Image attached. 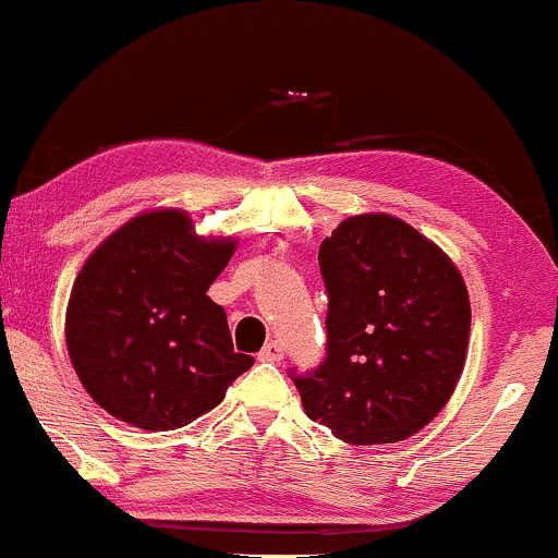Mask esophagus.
Segmentation results:
<instances>
[{
    "label": "esophagus",
    "instance_id": "obj_1",
    "mask_svg": "<svg viewBox=\"0 0 558 558\" xmlns=\"http://www.w3.org/2000/svg\"><path fill=\"white\" fill-rule=\"evenodd\" d=\"M260 361H271V363H281V359H284V348H281V342L271 340L263 345V350L258 353Z\"/></svg>",
    "mask_w": 558,
    "mask_h": 558
}]
</instances>
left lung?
Returning a JSON list of instances; mask_svg holds the SVG:
<instances>
[{
	"instance_id": "obj_1",
	"label": "left lung",
	"mask_w": 558,
	"mask_h": 558,
	"mask_svg": "<svg viewBox=\"0 0 558 558\" xmlns=\"http://www.w3.org/2000/svg\"><path fill=\"white\" fill-rule=\"evenodd\" d=\"M327 359L292 374L313 422L350 446L416 435L464 372L472 308L453 260L387 213L345 218L318 250Z\"/></svg>"
}]
</instances>
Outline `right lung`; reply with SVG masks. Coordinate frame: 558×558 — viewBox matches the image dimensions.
<instances>
[{"mask_svg": "<svg viewBox=\"0 0 558 558\" xmlns=\"http://www.w3.org/2000/svg\"><path fill=\"white\" fill-rule=\"evenodd\" d=\"M236 242L195 234L184 210H149L112 231L73 281L65 342L81 385L131 427H186L253 366L231 345L208 287Z\"/></svg>", "mask_w": 558, "mask_h": 558, "instance_id": "right-lung-1", "label": "right lung"}]
</instances>
